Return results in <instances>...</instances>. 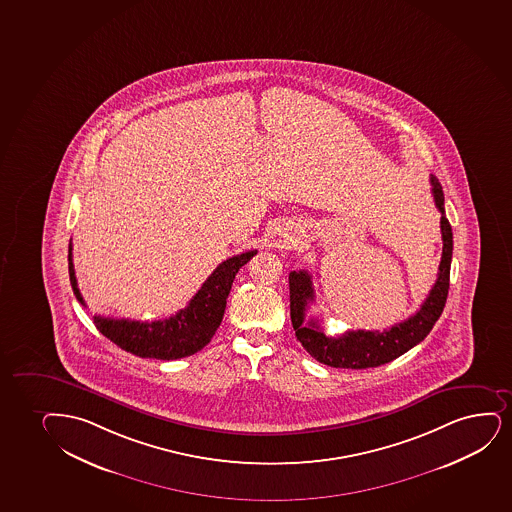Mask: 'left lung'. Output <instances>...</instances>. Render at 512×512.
Segmentation results:
<instances>
[{"label":"left lung","instance_id":"1","mask_svg":"<svg viewBox=\"0 0 512 512\" xmlns=\"http://www.w3.org/2000/svg\"><path fill=\"white\" fill-rule=\"evenodd\" d=\"M431 191L435 198L436 207L442 214L440 229H442V262L438 267V278L421 309L414 316L398 322L390 329L383 331H345L340 336L324 335L319 319L305 321V312L310 302H314L312 278L307 271L290 272V316L295 329L297 340L314 359L321 364L341 369H367V367L383 366L392 362L429 335L435 322L442 316L443 307L447 302L448 281H450V262H452V228L445 217L443 207L442 184L435 176L429 177Z\"/></svg>","mask_w":512,"mask_h":512}]
</instances>
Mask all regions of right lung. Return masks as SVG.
I'll return each instance as SVG.
<instances>
[{
  "label": "right lung",
  "instance_id": "right-lung-1",
  "mask_svg": "<svg viewBox=\"0 0 512 512\" xmlns=\"http://www.w3.org/2000/svg\"><path fill=\"white\" fill-rule=\"evenodd\" d=\"M255 253L257 250L240 253L217 265L195 297L191 298L188 307L169 319L141 322L95 316L93 322L101 335L114 341L117 347L143 359L176 360L196 354L212 340L221 326L234 276ZM69 276L74 295L86 305L77 288L72 243H69Z\"/></svg>",
  "mask_w": 512,
  "mask_h": 512
}]
</instances>
